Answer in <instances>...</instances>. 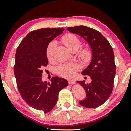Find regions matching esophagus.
<instances>
[{"instance_id": "34e87169", "label": "esophagus", "mask_w": 131, "mask_h": 131, "mask_svg": "<svg viewBox=\"0 0 131 131\" xmlns=\"http://www.w3.org/2000/svg\"><path fill=\"white\" fill-rule=\"evenodd\" d=\"M75 81H74V80H71V79H69L68 80V83H69V84H70V85H72V84H75Z\"/></svg>"}]
</instances>
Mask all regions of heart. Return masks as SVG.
<instances>
[{"mask_svg": "<svg viewBox=\"0 0 131 131\" xmlns=\"http://www.w3.org/2000/svg\"><path fill=\"white\" fill-rule=\"evenodd\" d=\"M61 41L68 49L73 52L77 51L81 46V41L76 35L67 34L61 38ZM56 47V42L54 40L50 42L46 49V55L49 60H52L53 58L54 52ZM79 57L81 60L88 62L92 57L91 49L89 47H84L79 52ZM80 67L76 63H67L62 64L58 68V73L60 76L65 78H73L76 74V72L79 70Z\"/></svg>", "mask_w": 131, "mask_h": 131, "instance_id": "heart-1", "label": "heart"}]
</instances>
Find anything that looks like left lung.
<instances>
[{"label":"left lung","instance_id":"1","mask_svg":"<svg viewBox=\"0 0 131 131\" xmlns=\"http://www.w3.org/2000/svg\"><path fill=\"white\" fill-rule=\"evenodd\" d=\"M68 31L78 34L89 43L92 52L91 62L81 74L91 77V83L78 81L84 89L86 97L79 103L88 108L100 106L112 94L116 73L115 56L109 42L97 30L85 26L68 27Z\"/></svg>","mask_w":131,"mask_h":131}]
</instances>
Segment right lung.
Masks as SVG:
<instances>
[{
	"mask_svg": "<svg viewBox=\"0 0 131 131\" xmlns=\"http://www.w3.org/2000/svg\"><path fill=\"white\" fill-rule=\"evenodd\" d=\"M64 30L42 28L31 31L16 49L14 73L19 94L27 104L44 113L53 109L59 92L68 85L67 79L57 76L51 82L42 81V69L48 64L47 47Z\"/></svg>",
	"mask_w": 131,
	"mask_h": 131,
	"instance_id": "add662e5",
	"label": "right lung"
}]
</instances>
